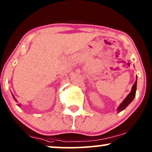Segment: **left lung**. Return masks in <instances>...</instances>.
<instances>
[{
    "instance_id": "left-lung-1",
    "label": "left lung",
    "mask_w": 152,
    "mask_h": 152,
    "mask_svg": "<svg viewBox=\"0 0 152 152\" xmlns=\"http://www.w3.org/2000/svg\"><path fill=\"white\" fill-rule=\"evenodd\" d=\"M136 89H137V78H136V80H135V82L134 83L133 86H132L131 91L130 92V94L127 96V97L123 100V102H122L120 104L119 107H118L117 110V112H121L122 110H125L126 107L127 106L129 105L132 101H133V100L134 99V98H135V96Z\"/></svg>"
}]
</instances>
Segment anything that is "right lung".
Segmentation results:
<instances>
[{
	"mask_svg": "<svg viewBox=\"0 0 152 152\" xmlns=\"http://www.w3.org/2000/svg\"><path fill=\"white\" fill-rule=\"evenodd\" d=\"M12 96H13V98H15V96H14L13 95H12ZM15 100H16V101H17V100H16V99H15ZM20 105H20V104H18V106H19V107H20Z\"/></svg>",
	"mask_w": 152,
	"mask_h": 152,
	"instance_id": "add662e5",
	"label": "right lung"
}]
</instances>
